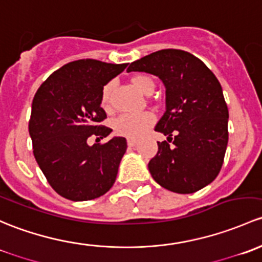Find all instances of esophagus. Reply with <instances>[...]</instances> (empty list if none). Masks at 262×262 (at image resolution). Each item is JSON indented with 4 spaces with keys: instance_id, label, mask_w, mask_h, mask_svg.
Segmentation results:
<instances>
[{
    "instance_id": "obj_1",
    "label": "esophagus",
    "mask_w": 262,
    "mask_h": 262,
    "mask_svg": "<svg viewBox=\"0 0 262 262\" xmlns=\"http://www.w3.org/2000/svg\"><path fill=\"white\" fill-rule=\"evenodd\" d=\"M127 145H128V146H131V147L136 146V145H137V140H135V139H128V140H127Z\"/></svg>"
}]
</instances>
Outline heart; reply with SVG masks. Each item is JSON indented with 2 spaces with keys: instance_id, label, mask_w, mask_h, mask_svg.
<instances>
[{
  "instance_id": "1",
  "label": "heart",
  "mask_w": 262,
  "mask_h": 262,
  "mask_svg": "<svg viewBox=\"0 0 262 262\" xmlns=\"http://www.w3.org/2000/svg\"><path fill=\"white\" fill-rule=\"evenodd\" d=\"M132 84L136 87L141 93L147 94L150 90H154V82L150 77L147 75H136L132 78ZM113 87V83H108L104 85L103 92H102V102L103 104L108 103V97L111 93ZM155 121L152 113L150 112H142V113H122V115L117 116L113 120L112 126L116 134L121 135V136L131 137H139L146 131L147 127H150Z\"/></svg>"
}]
</instances>
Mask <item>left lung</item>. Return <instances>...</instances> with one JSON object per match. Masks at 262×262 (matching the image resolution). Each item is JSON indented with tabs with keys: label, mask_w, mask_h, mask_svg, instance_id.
Masks as SVG:
<instances>
[{
	"label": "left lung",
	"mask_w": 262,
	"mask_h": 262,
	"mask_svg": "<svg viewBox=\"0 0 262 262\" xmlns=\"http://www.w3.org/2000/svg\"><path fill=\"white\" fill-rule=\"evenodd\" d=\"M127 72L156 75L165 85V112L155 131L168 141L158 142L149 163L154 180L179 194L211 184L228 144V108L215 75L198 58L178 49L155 51L131 63Z\"/></svg>",
	"instance_id": "obj_1"
}]
</instances>
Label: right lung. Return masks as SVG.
<instances>
[{
    "mask_svg": "<svg viewBox=\"0 0 262 262\" xmlns=\"http://www.w3.org/2000/svg\"><path fill=\"white\" fill-rule=\"evenodd\" d=\"M127 64L80 59L66 64L40 85L32 99L29 134L36 163L54 190L74 202L91 201L112 188L125 137L88 145L112 130L99 125L107 117L101 107L103 87Z\"/></svg>",
    "mask_w": 262,
    "mask_h": 262,
    "instance_id": "obj_1",
    "label": "right lung"
}]
</instances>
